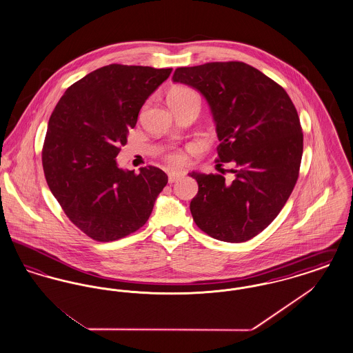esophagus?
<instances>
[{"label": "esophagus", "instance_id": "esophagus-1", "mask_svg": "<svg viewBox=\"0 0 353 353\" xmlns=\"http://www.w3.org/2000/svg\"><path fill=\"white\" fill-rule=\"evenodd\" d=\"M183 176H184V174H183V173H180V172H170V173H168L169 184H173V183L179 181Z\"/></svg>", "mask_w": 353, "mask_h": 353}]
</instances>
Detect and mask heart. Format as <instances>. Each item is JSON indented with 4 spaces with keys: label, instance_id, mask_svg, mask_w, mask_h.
Returning a JSON list of instances; mask_svg holds the SVG:
<instances>
[{
    "label": "heart",
    "instance_id": "obj_1",
    "mask_svg": "<svg viewBox=\"0 0 353 353\" xmlns=\"http://www.w3.org/2000/svg\"><path fill=\"white\" fill-rule=\"evenodd\" d=\"M192 95H197L192 88L188 87H176L173 88L168 95V101H179V99H184ZM167 161L172 165H180L184 161V154L180 151L169 152L167 154Z\"/></svg>",
    "mask_w": 353,
    "mask_h": 353
}]
</instances>
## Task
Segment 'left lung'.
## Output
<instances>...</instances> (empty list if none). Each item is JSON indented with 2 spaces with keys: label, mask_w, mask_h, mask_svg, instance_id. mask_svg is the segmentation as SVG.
<instances>
[{
  "label": "left lung",
  "mask_w": 353,
  "mask_h": 353,
  "mask_svg": "<svg viewBox=\"0 0 353 353\" xmlns=\"http://www.w3.org/2000/svg\"><path fill=\"white\" fill-rule=\"evenodd\" d=\"M173 82L199 90L217 125L219 173H189L199 184L190 202L196 225L216 239L239 243L263 232L283 209L299 177L303 132L282 85L243 62L176 68ZM228 170L232 181H224Z\"/></svg>",
  "instance_id": "8db88e82"
}]
</instances>
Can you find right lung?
<instances>
[{"label":"right lung","mask_w":353,"mask_h":353,"mask_svg":"<svg viewBox=\"0 0 353 353\" xmlns=\"http://www.w3.org/2000/svg\"><path fill=\"white\" fill-rule=\"evenodd\" d=\"M172 68L112 63L71 84L51 114L42 165L68 219L98 242L124 238L151 216L168 183L160 168L117 164L139 111Z\"/></svg>","instance_id":"obj_1"}]
</instances>
